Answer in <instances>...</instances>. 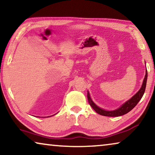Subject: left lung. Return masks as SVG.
I'll return each mask as SVG.
<instances>
[{"label": "left lung", "instance_id": "1", "mask_svg": "<svg viewBox=\"0 0 155 155\" xmlns=\"http://www.w3.org/2000/svg\"><path fill=\"white\" fill-rule=\"evenodd\" d=\"M147 77H148V73H147V70L146 71V75L144 77V79L143 81V84L140 90H139L137 93H136L134 96L128 101L126 102L124 104L120 107V108L114 110V111H106L103 109L100 108L96 104L94 103L92 100L91 99L90 94L87 91V100L90 105L92 107L94 111L98 114L104 115V116H109V117H117L121 116V115H124L127 113L131 111L134 107L137 105V104L139 103L141 98H142L144 92H145L146 86V81H147Z\"/></svg>", "mask_w": 155, "mask_h": 155}]
</instances>
